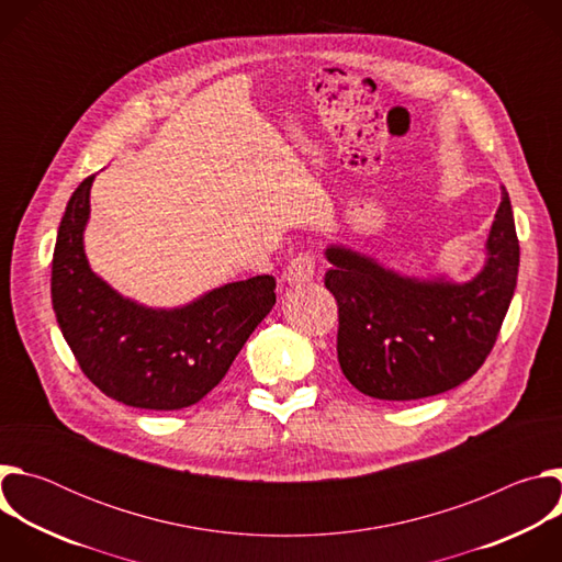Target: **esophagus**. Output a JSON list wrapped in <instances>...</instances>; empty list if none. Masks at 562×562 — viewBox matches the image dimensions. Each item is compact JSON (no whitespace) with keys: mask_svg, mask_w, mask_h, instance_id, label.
<instances>
[{"mask_svg":"<svg viewBox=\"0 0 562 562\" xmlns=\"http://www.w3.org/2000/svg\"><path fill=\"white\" fill-rule=\"evenodd\" d=\"M315 276V260L311 254H300L295 256L286 271H284V282L291 284V286H297V284H304V282H311Z\"/></svg>","mask_w":562,"mask_h":562,"instance_id":"34e87169","label":"esophagus"}]
</instances>
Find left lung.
Here are the masks:
<instances>
[{
	"instance_id": "left-lung-1",
	"label": "left lung",
	"mask_w": 562,
	"mask_h": 562,
	"mask_svg": "<svg viewBox=\"0 0 562 562\" xmlns=\"http://www.w3.org/2000/svg\"><path fill=\"white\" fill-rule=\"evenodd\" d=\"M325 256V284L340 313V369L378 400L429 397L469 380L498 338L520 265L505 187L485 265L467 282L400 273L347 245H329Z\"/></svg>"
}]
</instances>
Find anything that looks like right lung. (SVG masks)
Masks as SVG:
<instances>
[{"mask_svg":"<svg viewBox=\"0 0 562 562\" xmlns=\"http://www.w3.org/2000/svg\"><path fill=\"white\" fill-rule=\"evenodd\" d=\"M87 178L70 195L53 254L57 325L85 375L122 405L173 412L195 405L228 371L276 304V278L228 282L171 306H146L115 291L89 265Z\"/></svg>","mask_w":562,"mask_h":562,"instance_id":"right-lung-1","label":"right lung"}]
</instances>
